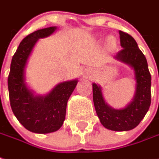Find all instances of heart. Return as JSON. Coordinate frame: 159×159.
Masks as SVG:
<instances>
[{
	"mask_svg": "<svg viewBox=\"0 0 159 159\" xmlns=\"http://www.w3.org/2000/svg\"><path fill=\"white\" fill-rule=\"evenodd\" d=\"M111 42H112V40H111Z\"/></svg>",
	"mask_w": 159,
	"mask_h": 159,
	"instance_id": "heart-1",
	"label": "heart"
}]
</instances>
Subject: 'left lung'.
<instances>
[{"label": "left lung", "mask_w": 159, "mask_h": 159, "mask_svg": "<svg viewBox=\"0 0 159 159\" xmlns=\"http://www.w3.org/2000/svg\"><path fill=\"white\" fill-rule=\"evenodd\" d=\"M122 49L115 58L131 65L135 72L136 93L133 102L124 109L116 110L108 106L100 86L93 83V101L100 121L106 128L113 131H129L140 123L151 105V83L147 61L138 47L137 42L130 34L119 31Z\"/></svg>", "instance_id": "left-lung-1"}]
</instances>
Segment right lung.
I'll return each instance as SVG.
<instances>
[{
  "label": "right lung",
  "mask_w": 159,
  "mask_h": 159,
  "mask_svg": "<svg viewBox=\"0 0 159 159\" xmlns=\"http://www.w3.org/2000/svg\"><path fill=\"white\" fill-rule=\"evenodd\" d=\"M56 27H47L30 33L18 47L12 58L7 78L11 108L25 128L37 134L52 133L60 128L66 114L70 96L77 80L59 83L45 96H33L24 83V70L39 39L47 37Z\"/></svg>",
  "instance_id": "1"
}]
</instances>
